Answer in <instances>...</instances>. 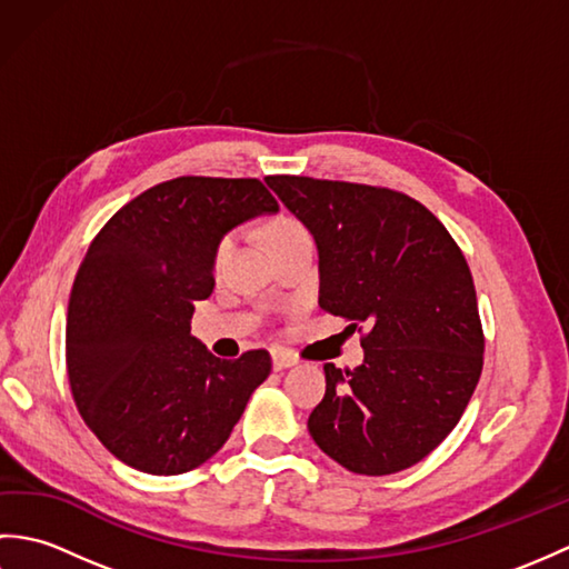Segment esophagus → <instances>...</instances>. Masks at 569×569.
I'll return each mask as SVG.
<instances>
[{
	"label": "esophagus",
	"instance_id": "1",
	"mask_svg": "<svg viewBox=\"0 0 569 569\" xmlns=\"http://www.w3.org/2000/svg\"><path fill=\"white\" fill-rule=\"evenodd\" d=\"M271 359H273V369L276 371H281V369H288V367L296 365V357L291 352H286V349H273Z\"/></svg>",
	"mask_w": 569,
	"mask_h": 569
}]
</instances>
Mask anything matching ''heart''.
<instances>
[{
  "label": "heart",
  "instance_id": "heart-1",
  "mask_svg": "<svg viewBox=\"0 0 569 569\" xmlns=\"http://www.w3.org/2000/svg\"><path fill=\"white\" fill-rule=\"evenodd\" d=\"M306 227L300 224L296 217H288V214H281V217H273V220L263 227V239H266V247H273L278 244V241L283 239H291L296 234H303ZM229 251V239H222L220 247H217V253H214V261L220 263Z\"/></svg>",
  "mask_w": 569,
  "mask_h": 569
}]
</instances>
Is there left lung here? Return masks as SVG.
Instances as JSON below:
<instances>
[{"label": "left lung", "mask_w": 569, "mask_h": 569, "mask_svg": "<svg viewBox=\"0 0 569 569\" xmlns=\"http://www.w3.org/2000/svg\"><path fill=\"white\" fill-rule=\"evenodd\" d=\"M318 244L320 308L359 330L357 369L325 365L308 418L320 450L383 477L428 457L462 418L485 365L465 253L426 204L389 188L269 176Z\"/></svg>", "instance_id": "left-lung-1"}]
</instances>
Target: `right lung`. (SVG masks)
Returning <instances> with one entry per match:
<instances>
[{
    "instance_id": "obj_1",
    "label": "right lung",
    "mask_w": 569,
    "mask_h": 569,
    "mask_svg": "<svg viewBox=\"0 0 569 569\" xmlns=\"http://www.w3.org/2000/svg\"><path fill=\"white\" fill-rule=\"evenodd\" d=\"M278 202L257 178L180 176L112 214L68 303L66 361L82 420L124 465L183 475L220 450L271 373L266 349L220 359L190 335L214 253Z\"/></svg>"
}]
</instances>
